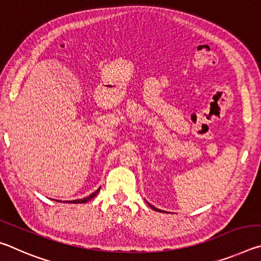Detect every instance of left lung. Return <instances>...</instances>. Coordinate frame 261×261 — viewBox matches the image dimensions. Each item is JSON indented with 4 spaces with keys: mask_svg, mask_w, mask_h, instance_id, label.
I'll use <instances>...</instances> for the list:
<instances>
[{
    "mask_svg": "<svg viewBox=\"0 0 261 261\" xmlns=\"http://www.w3.org/2000/svg\"><path fill=\"white\" fill-rule=\"evenodd\" d=\"M147 204H148V202H147ZM149 205V204H148ZM149 207H151V208L152 210H154V211H158V212H161V210H158V208H155V207H154V206H152V205H149Z\"/></svg>",
    "mask_w": 261,
    "mask_h": 261,
    "instance_id": "left-lung-1",
    "label": "left lung"
}]
</instances>
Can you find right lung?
<instances>
[{
	"instance_id": "1",
	"label": "right lung",
	"mask_w": 261,
	"mask_h": 261,
	"mask_svg": "<svg viewBox=\"0 0 261 261\" xmlns=\"http://www.w3.org/2000/svg\"><path fill=\"white\" fill-rule=\"evenodd\" d=\"M100 189H101V188H99V189H98V190H96V191H94L93 193H91V194H90V196H88V197H85V198H83V199L71 200V201H69V202H70V204H85V202H87L88 200H91V199H92V198H94V197L96 196V194H98V192L100 191ZM65 202H67V201H65Z\"/></svg>"
}]
</instances>
